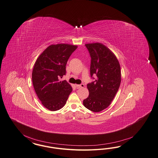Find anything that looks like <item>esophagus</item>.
Masks as SVG:
<instances>
[{
  "instance_id": "obj_1",
  "label": "esophagus",
  "mask_w": 158,
  "mask_h": 158,
  "mask_svg": "<svg viewBox=\"0 0 158 158\" xmlns=\"http://www.w3.org/2000/svg\"><path fill=\"white\" fill-rule=\"evenodd\" d=\"M77 89H80V88H83L85 87L84 84H81V85H76Z\"/></svg>"
}]
</instances>
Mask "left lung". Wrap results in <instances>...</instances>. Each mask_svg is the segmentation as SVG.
<instances>
[{"label": "left lung", "instance_id": "obj_1", "mask_svg": "<svg viewBox=\"0 0 158 158\" xmlns=\"http://www.w3.org/2000/svg\"><path fill=\"white\" fill-rule=\"evenodd\" d=\"M85 45L91 57L90 75L97 77L87 84L89 95L83 104L90 111L100 112L109 107L118 92L121 78L120 64L114 54L103 44Z\"/></svg>", "mask_w": 158, "mask_h": 158}]
</instances>
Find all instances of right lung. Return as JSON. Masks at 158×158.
<instances>
[{"mask_svg":"<svg viewBox=\"0 0 158 158\" xmlns=\"http://www.w3.org/2000/svg\"><path fill=\"white\" fill-rule=\"evenodd\" d=\"M77 47L68 44L51 45L35 62L33 86L42 104L50 111L62 108L72 91L71 85L60 79L65 75L68 60Z\"/></svg>","mask_w":158,"mask_h":158,"instance_id":"right-lung-1","label":"right lung"}]
</instances>
